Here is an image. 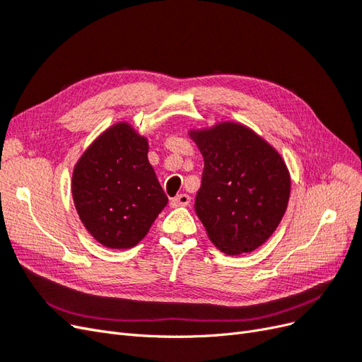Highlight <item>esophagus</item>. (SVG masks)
<instances>
[{"mask_svg":"<svg viewBox=\"0 0 362 362\" xmlns=\"http://www.w3.org/2000/svg\"><path fill=\"white\" fill-rule=\"evenodd\" d=\"M172 206H187L190 204V196L185 194V193H181L178 196H175V198L172 199Z\"/></svg>","mask_w":362,"mask_h":362,"instance_id":"obj_1","label":"esophagus"}]
</instances>
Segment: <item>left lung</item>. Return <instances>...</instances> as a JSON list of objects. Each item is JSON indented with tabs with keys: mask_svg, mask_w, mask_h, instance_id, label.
<instances>
[{
	"mask_svg": "<svg viewBox=\"0 0 362 362\" xmlns=\"http://www.w3.org/2000/svg\"><path fill=\"white\" fill-rule=\"evenodd\" d=\"M204 157L194 211L211 243L226 255L258 249L286 214L291 178L269 141L238 122L190 129Z\"/></svg>",
	"mask_w": 362,
	"mask_h": 362,
	"instance_id": "8db88e82",
	"label": "left lung"
}]
</instances>
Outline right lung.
Instances as JSON below:
<instances>
[{
  "label": "right lung",
  "mask_w": 362,
  "mask_h": 362,
  "mask_svg": "<svg viewBox=\"0 0 362 362\" xmlns=\"http://www.w3.org/2000/svg\"><path fill=\"white\" fill-rule=\"evenodd\" d=\"M148 149L145 136L128 122H117L98 136L75 164L72 198L76 213L105 247L136 246L168 205Z\"/></svg>",
  "instance_id": "add662e5"
}]
</instances>
